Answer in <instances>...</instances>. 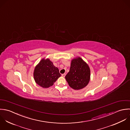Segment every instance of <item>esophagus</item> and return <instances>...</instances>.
<instances>
[{
  "label": "esophagus",
  "instance_id": "obj_1",
  "mask_svg": "<svg viewBox=\"0 0 130 130\" xmlns=\"http://www.w3.org/2000/svg\"><path fill=\"white\" fill-rule=\"evenodd\" d=\"M66 74H62V75H61L62 77H64L66 76Z\"/></svg>",
  "mask_w": 130,
  "mask_h": 130
}]
</instances>
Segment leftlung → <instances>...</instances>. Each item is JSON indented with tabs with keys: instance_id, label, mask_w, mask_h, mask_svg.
Wrapping results in <instances>:
<instances>
[{
	"instance_id": "left-lung-1",
	"label": "left lung",
	"mask_w": 130,
	"mask_h": 130,
	"mask_svg": "<svg viewBox=\"0 0 130 130\" xmlns=\"http://www.w3.org/2000/svg\"><path fill=\"white\" fill-rule=\"evenodd\" d=\"M69 86L75 90L81 89L88 85L90 78L89 66L78 57L72 60L69 72L65 77Z\"/></svg>"
}]
</instances>
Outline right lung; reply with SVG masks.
Wrapping results in <instances>:
<instances>
[{
    "instance_id": "1",
    "label": "right lung",
    "mask_w": 130,
    "mask_h": 130,
    "mask_svg": "<svg viewBox=\"0 0 130 130\" xmlns=\"http://www.w3.org/2000/svg\"><path fill=\"white\" fill-rule=\"evenodd\" d=\"M60 76L58 69L49 59H42L36 67L34 72L36 83L45 88L52 86Z\"/></svg>"
}]
</instances>
